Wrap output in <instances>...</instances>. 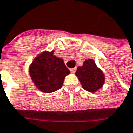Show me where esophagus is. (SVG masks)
I'll list each match as a JSON object with an SVG mask.
<instances>
[{
    "label": "esophagus",
    "mask_w": 133,
    "mask_h": 133,
    "mask_svg": "<svg viewBox=\"0 0 133 133\" xmlns=\"http://www.w3.org/2000/svg\"><path fill=\"white\" fill-rule=\"evenodd\" d=\"M76 67H75V68H72V69H70V71H71L72 73H75V72H76Z\"/></svg>",
    "instance_id": "obj_1"
}]
</instances>
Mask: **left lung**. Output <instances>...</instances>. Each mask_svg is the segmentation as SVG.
Returning <instances> with one entry per match:
<instances>
[{
    "label": "left lung",
    "mask_w": 133,
    "mask_h": 133,
    "mask_svg": "<svg viewBox=\"0 0 133 133\" xmlns=\"http://www.w3.org/2000/svg\"><path fill=\"white\" fill-rule=\"evenodd\" d=\"M76 76L82 88L90 93H95L100 89L105 81L103 70L96 66L93 59L85 60L82 66H78Z\"/></svg>",
    "instance_id": "obj_1"
}]
</instances>
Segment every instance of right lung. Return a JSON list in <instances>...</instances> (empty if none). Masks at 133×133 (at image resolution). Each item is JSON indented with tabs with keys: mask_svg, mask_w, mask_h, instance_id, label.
Returning <instances> with one entry per match:
<instances>
[{
	"mask_svg": "<svg viewBox=\"0 0 133 133\" xmlns=\"http://www.w3.org/2000/svg\"><path fill=\"white\" fill-rule=\"evenodd\" d=\"M54 52V50L41 52L29 66L30 78L43 93H52L61 88L65 77L70 73L63 59L57 57Z\"/></svg>",
	"mask_w": 133,
	"mask_h": 133,
	"instance_id": "right-lung-1",
	"label": "right lung"
}]
</instances>
